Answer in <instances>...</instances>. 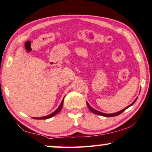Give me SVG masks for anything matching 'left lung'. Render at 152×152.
I'll return each mask as SVG.
<instances>
[{"label":"left lung","mask_w":152,"mask_h":152,"mask_svg":"<svg viewBox=\"0 0 152 152\" xmlns=\"http://www.w3.org/2000/svg\"><path fill=\"white\" fill-rule=\"evenodd\" d=\"M138 98V97H137ZM137 98L134 101V102L131 103L130 105H129L128 106H127L126 107H125L124 109H123V110H120V111H118V112H117V113H113V114H105V113H102V112H99V111H98V110H95V109H94L93 107H92L91 105H89V103H88L87 102H86V103H87V105H88V108H89V110H91L92 113H93L94 114H98V115H100V116H106V117H112V116H117V115H118V114H121L123 112H124L125 110H126L127 108H128L129 107H130L131 105H132L134 103H135V102L136 101V99H137Z\"/></svg>","instance_id":"1"}]
</instances>
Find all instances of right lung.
<instances>
[{
  "label": "right lung",
  "mask_w": 152,
  "mask_h": 152,
  "mask_svg": "<svg viewBox=\"0 0 152 152\" xmlns=\"http://www.w3.org/2000/svg\"><path fill=\"white\" fill-rule=\"evenodd\" d=\"M64 97H65V96H64ZM64 97L63 98V99H62V101H61L60 105H59V107L56 110L53 112V113H52L51 114H49V115H47V116H42V117H33V118H35V119H47V118H50L53 117V116H54L55 115H56L57 114L60 113V110H61V108H62L63 103H64Z\"/></svg>",
  "instance_id": "1"
}]
</instances>
